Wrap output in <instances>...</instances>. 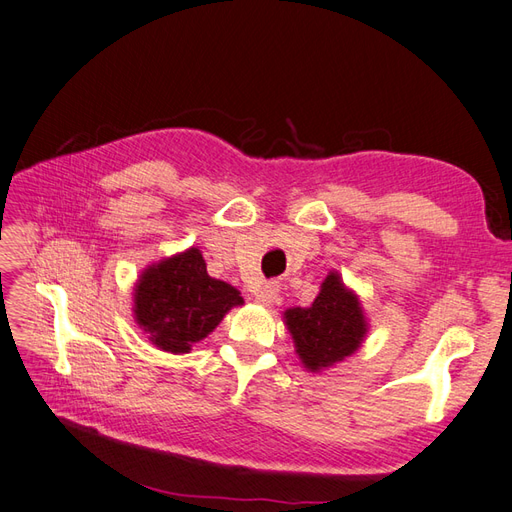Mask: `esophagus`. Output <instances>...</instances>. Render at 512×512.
Instances as JSON below:
<instances>
[{
  "mask_svg": "<svg viewBox=\"0 0 512 512\" xmlns=\"http://www.w3.org/2000/svg\"><path fill=\"white\" fill-rule=\"evenodd\" d=\"M277 292H280V288H277V284H275V282H267V284H262L260 288H256L254 297H256V301L262 303V305H271L273 299L277 297Z\"/></svg>",
  "mask_w": 512,
  "mask_h": 512,
  "instance_id": "1",
  "label": "esophagus"
}]
</instances>
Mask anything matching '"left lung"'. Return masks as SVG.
<instances>
[{
	"label": "left lung",
	"instance_id": "8db88e82",
	"mask_svg": "<svg viewBox=\"0 0 512 512\" xmlns=\"http://www.w3.org/2000/svg\"><path fill=\"white\" fill-rule=\"evenodd\" d=\"M284 324L301 365L312 374L346 361L363 346L369 331L359 294L337 271L324 277L312 305L286 309Z\"/></svg>",
	"mask_w": 512,
	"mask_h": 512
}]
</instances>
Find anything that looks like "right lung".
Instances as JSON below:
<instances>
[{
  "instance_id": "add662e5",
  "label": "right lung",
  "mask_w": 512,
  "mask_h": 512,
  "mask_svg": "<svg viewBox=\"0 0 512 512\" xmlns=\"http://www.w3.org/2000/svg\"><path fill=\"white\" fill-rule=\"evenodd\" d=\"M243 305L241 292L207 273L198 247L149 265L134 284V320L149 342L170 354L190 352Z\"/></svg>"
}]
</instances>
